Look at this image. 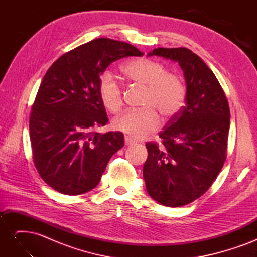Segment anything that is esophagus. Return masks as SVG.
Returning <instances> with one entry per match:
<instances>
[{
    "label": "esophagus",
    "instance_id": "1",
    "mask_svg": "<svg viewBox=\"0 0 257 257\" xmlns=\"http://www.w3.org/2000/svg\"><path fill=\"white\" fill-rule=\"evenodd\" d=\"M124 144H125V146H133L135 144V142L131 137L125 136L124 137Z\"/></svg>",
    "mask_w": 257,
    "mask_h": 257
}]
</instances>
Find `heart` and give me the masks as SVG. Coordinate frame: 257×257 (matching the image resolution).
I'll list each match as a JSON object with an SVG mask.
<instances>
[{
	"label": "heart",
	"mask_w": 257,
	"mask_h": 257,
	"mask_svg": "<svg viewBox=\"0 0 257 257\" xmlns=\"http://www.w3.org/2000/svg\"><path fill=\"white\" fill-rule=\"evenodd\" d=\"M126 79L146 88L144 109L128 110L112 121L113 130L133 138H143L159 126V118L154 110L164 120L172 119L185 102V87L176 75L169 74L167 67L151 59H135L122 67ZM98 94L103 105L112 113L123 106L122 90L114 76L105 72L98 82Z\"/></svg>",
	"instance_id": "heart-1"
}]
</instances>
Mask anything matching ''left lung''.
<instances>
[{"instance_id":"left-lung-1","label":"left lung","mask_w":257,"mask_h":257,"mask_svg":"<svg viewBox=\"0 0 257 257\" xmlns=\"http://www.w3.org/2000/svg\"><path fill=\"white\" fill-rule=\"evenodd\" d=\"M148 56L178 62L185 106L161 132L163 146L146 144L143 175L149 195L167 207L188 205L211 186L226 159L229 106L215 75L186 48H157Z\"/></svg>"}]
</instances>
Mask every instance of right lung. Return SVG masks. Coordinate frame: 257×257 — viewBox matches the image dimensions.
I'll return each mask as SVG.
<instances>
[{
  "label": "right lung",
  "mask_w": 257,
  "mask_h": 257,
  "mask_svg": "<svg viewBox=\"0 0 257 257\" xmlns=\"http://www.w3.org/2000/svg\"><path fill=\"white\" fill-rule=\"evenodd\" d=\"M143 54L130 44L97 38L64 53L45 74L30 116V138L37 172L52 189L79 195L99 183L124 146L121 132H93L108 122L99 77L112 62Z\"/></svg>",
  "instance_id": "right-lung-1"
}]
</instances>
